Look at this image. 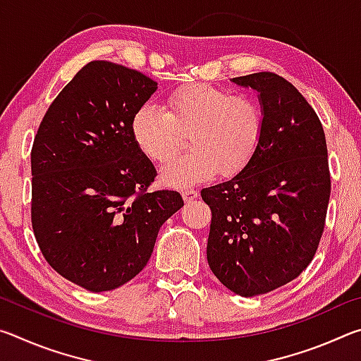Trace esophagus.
I'll use <instances>...</instances> for the list:
<instances>
[{"mask_svg": "<svg viewBox=\"0 0 361 361\" xmlns=\"http://www.w3.org/2000/svg\"><path fill=\"white\" fill-rule=\"evenodd\" d=\"M181 195H183V199H185V202H191V200H194L195 197H197L199 192L195 191V189H192V188H188V189H183Z\"/></svg>", "mask_w": 361, "mask_h": 361, "instance_id": "obj_1", "label": "esophagus"}]
</instances>
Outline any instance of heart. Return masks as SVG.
Returning <instances> with one entry per match:
<instances>
[{"label": "heart", "instance_id": "1", "mask_svg": "<svg viewBox=\"0 0 361 361\" xmlns=\"http://www.w3.org/2000/svg\"><path fill=\"white\" fill-rule=\"evenodd\" d=\"M262 109L253 97L231 94L205 82L176 87L166 100V111L154 105L137 108L130 132L138 149L156 164H166L180 151L188 135V154L162 170L169 186H189L213 175L242 172L258 149Z\"/></svg>", "mask_w": 361, "mask_h": 361}]
</instances>
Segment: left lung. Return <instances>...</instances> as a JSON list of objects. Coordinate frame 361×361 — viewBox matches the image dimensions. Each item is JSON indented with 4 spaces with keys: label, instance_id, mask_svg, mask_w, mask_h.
Wrapping results in <instances>:
<instances>
[{
    "label": "left lung",
    "instance_id": "left-lung-1",
    "mask_svg": "<svg viewBox=\"0 0 361 361\" xmlns=\"http://www.w3.org/2000/svg\"><path fill=\"white\" fill-rule=\"evenodd\" d=\"M259 92L262 137L248 166L200 191L212 210L207 259L240 296L295 280L315 256L331 194L325 132L314 108L271 71L234 78Z\"/></svg>",
    "mask_w": 361,
    "mask_h": 361
}]
</instances>
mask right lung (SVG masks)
<instances>
[{"instance_id": "add662e5", "label": "right lung", "mask_w": 361, "mask_h": 361, "mask_svg": "<svg viewBox=\"0 0 361 361\" xmlns=\"http://www.w3.org/2000/svg\"><path fill=\"white\" fill-rule=\"evenodd\" d=\"M157 82L94 60L42 118L32 148V226L54 271L89 291H108L143 271L161 226L183 207L149 191L156 169L133 142L130 121Z\"/></svg>"}]
</instances>
